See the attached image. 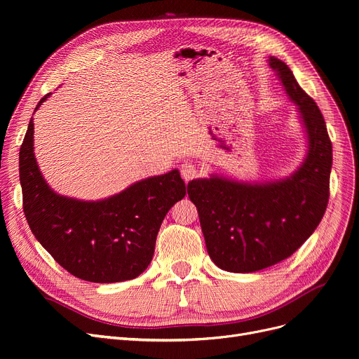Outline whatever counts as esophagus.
<instances>
[{"label":"esophagus","mask_w":359,"mask_h":359,"mask_svg":"<svg viewBox=\"0 0 359 359\" xmlns=\"http://www.w3.org/2000/svg\"><path fill=\"white\" fill-rule=\"evenodd\" d=\"M180 173H182V177H183L186 182H189V180H194V179L198 177L199 168L196 167V164L187 163V161H186V163H183L182 167H180Z\"/></svg>","instance_id":"obj_1"}]
</instances>
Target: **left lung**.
Segmentation results:
<instances>
[{
	"mask_svg": "<svg viewBox=\"0 0 359 359\" xmlns=\"http://www.w3.org/2000/svg\"><path fill=\"white\" fill-rule=\"evenodd\" d=\"M269 65L304 122L309 154L303 165L291 177L272 183L212 176L187 184L206 250L218 268L229 272H256L290 257L314 233L329 202L332 141L325 118L285 62L271 56Z\"/></svg>",
	"mask_w": 359,
	"mask_h": 359,
	"instance_id": "8db88e82",
	"label": "left lung"
}]
</instances>
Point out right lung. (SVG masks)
Instances as JSON below:
<instances>
[{
	"label": "right lung",
	"instance_id": "right-lung-1",
	"mask_svg": "<svg viewBox=\"0 0 359 359\" xmlns=\"http://www.w3.org/2000/svg\"><path fill=\"white\" fill-rule=\"evenodd\" d=\"M18 172L25 217L37 241L71 275L97 284L134 279L147 269L165 214L186 195L179 170L141 180L104 201L56 195L36 164L33 118L20 147Z\"/></svg>",
	"mask_w": 359,
	"mask_h": 359
}]
</instances>
